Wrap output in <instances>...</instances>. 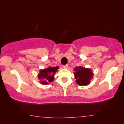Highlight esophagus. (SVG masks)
<instances>
[{
	"label": "esophagus",
	"mask_w": 124,
	"mask_h": 124,
	"mask_svg": "<svg viewBox=\"0 0 124 124\" xmlns=\"http://www.w3.org/2000/svg\"><path fill=\"white\" fill-rule=\"evenodd\" d=\"M63 68H65V69H67V68H68V65H63Z\"/></svg>",
	"instance_id": "esophagus-1"
}]
</instances>
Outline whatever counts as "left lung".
I'll return each mask as SVG.
<instances>
[{
    "label": "left lung",
    "mask_w": 124,
    "mask_h": 124,
    "mask_svg": "<svg viewBox=\"0 0 124 124\" xmlns=\"http://www.w3.org/2000/svg\"><path fill=\"white\" fill-rule=\"evenodd\" d=\"M74 75L76 79V82L79 86H87L90 83V80L93 78L92 69L83 66H76L74 69Z\"/></svg>",
    "instance_id": "1"
}]
</instances>
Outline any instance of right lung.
<instances>
[{
  "label": "right lung",
  "mask_w": 124,
  "mask_h": 124,
  "mask_svg": "<svg viewBox=\"0 0 124 124\" xmlns=\"http://www.w3.org/2000/svg\"><path fill=\"white\" fill-rule=\"evenodd\" d=\"M59 69V66L48 67L41 69L38 74V78L41 85H46L54 80V76Z\"/></svg>",
  "instance_id": "obj_1"
}]
</instances>
